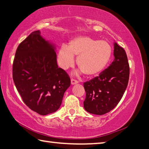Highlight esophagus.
Listing matches in <instances>:
<instances>
[{
	"label": "esophagus",
	"instance_id": "esophagus-1",
	"mask_svg": "<svg viewBox=\"0 0 149 149\" xmlns=\"http://www.w3.org/2000/svg\"><path fill=\"white\" fill-rule=\"evenodd\" d=\"M78 83V81L77 80H75L74 79H71V84L72 85H75V84Z\"/></svg>",
	"mask_w": 149,
	"mask_h": 149
}]
</instances>
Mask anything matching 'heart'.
<instances>
[{
    "instance_id": "heart-1",
    "label": "heart",
    "mask_w": 149,
    "mask_h": 149,
    "mask_svg": "<svg viewBox=\"0 0 149 149\" xmlns=\"http://www.w3.org/2000/svg\"><path fill=\"white\" fill-rule=\"evenodd\" d=\"M111 47L107 42L88 36H77L70 40L68 46L63 45L58 53V63L64 70L75 64L74 55L78 56L77 66L88 76L102 72L110 61Z\"/></svg>"
}]
</instances>
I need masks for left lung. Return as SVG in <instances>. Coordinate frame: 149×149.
Instances as JSON below:
<instances>
[{
	"label": "left lung",
	"mask_w": 149,
	"mask_h": 149,
	"mask_svg": "<svg viewBox=\"0 0 149 149\" xmlns=\"http://www.w3.org/2000/svg\"><path fill=\"white\" fill-rule=\"evenodd\" d=\"M114 60L98 76L84 83L86 98L84 108L92 114L102 115L117 106L128 86L130 68L124 49L114 43Z\"/></svg>",
	"instance_id": "obj_1"
}]
</instances>
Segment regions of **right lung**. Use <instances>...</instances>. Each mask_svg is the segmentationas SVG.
Masks as SVG:
<instances>
[{
	"mask_svg": "<svg viewBox=\"0 0 149 149\" xmlns=\"http://www.w3.org/2000/svg\"><path fill=\"white\" fill-rule=\"evenodd\" d=\"M55 45L36 31L19 45L13 79L24 103L41 115L57 111L70 86L69 75L58 67Z\"/></svg>",
	"mask_w": 149,
	"mask_h": 149,
	"instance_id": "right-lung-1",
	"label": "right lung"
}]
</instances>
